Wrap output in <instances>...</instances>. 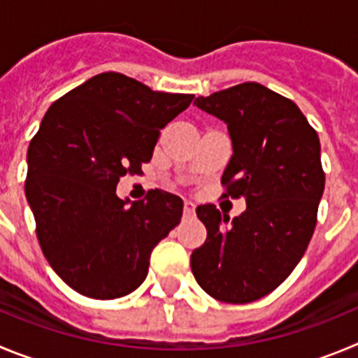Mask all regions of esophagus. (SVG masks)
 Masks as SVG:
<instances>
[{
    "mask_svg": "<svg viewBox=\"0 0 358 358\" xmlns=\"http://www.w3.org/2000/svg\"><path fill=\"white\" fill-rule=\"evenodd\" d=\"M194 203L192 201H183V215L185 217H192L194 215Z\"/></svg>",
    "mask_w": 358,
    "mask_h": 358,
    "instance_id": "obj_1",
    "label": "esophagus"
}]
</instances>
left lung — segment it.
Returning a JSON list of instances; mask_svg holds the SVG:
<instances>
[{"label":"left lung","mask_w":358,"mask_h":358,"mask_svg":"<svg viewBox=\"0 0 358 358\" xmlns=\"http://www.w3.org/2000/svg\"><path fill=\"white\" fill-rule=\"evenodd\" d=\"M223 119L234 155L223 173V198H244L230 215L196 208L207 241L192 251L196 282L224 303H251L275 291L307 251L324 191L321 144L294 101L257 82L194 99Z\"/></svg>","instance_id":"8db88e82"}]
</instances>
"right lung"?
Here are the masks:
<instances>
[{
	"label": "right lung",
	"instance_id": "right-lung-1",
	"mask_svg": "<svg viewBox=\"0 0 358 358\" xmlns=\"http://www.w3.org/2000/svg\"><path fill=\"white\" fill-rule=\"evenodd\" d=\"M192 99L108 71L44 114L28 146L24 192L44 257L80 294H130L146 278L151 250L180 223L178 196L155 189L128 205L115 187L143 173L160 130Z\"/></svg>",
	"mask_w": 358,
	"mask_h": 358
}]
</instances>
